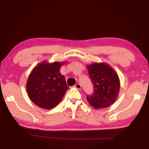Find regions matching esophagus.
Here are the masks:
<instances>
[{
  "label": "esophagus",
  "mask_w": 149,
  "mask_h": 149,
  "mask_svg": "<svg viewBox=\"0 0 149 149\" xmlns=\"http://www.w3.org/2000/svg\"><path fill=\"white\" fill-rule=\"evenodd\" d=\"M75 88H76V89H79V90L81 89V84H77L76 85H75Z\"/></svg>",
  "instance_id": "1"
}]
</instances>
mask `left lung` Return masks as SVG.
Returning <instances> with one entry per match:
<instances>
[{
  "label": "left lung",
  "mask_w": 149,
  "mask_h": 149,
  "mask_svg": "<svg viewBox=\"0 0 149 149\" xmlns=\"http://www.w3.org/2000/svg\"><path fill=\"white\" fill-rule=\"evenodd\" d=\"M94 87V93L87 96L89 104L96 109L109 107L116 100L120 81L116 72L106 62H95L87 65Z\"/></svg>",
  "instance_id": "8db88e82"
}]
</instances>
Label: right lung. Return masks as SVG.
Masks as SVG:
<instances>
[{"label": "right lung", "mask_w": 149, "mask_h": 149, "mask_svg": "<svg viewBox=\"0 0 149 149\" xmlns=\"http://www.w3.org/2000/svg\"><path fill=\"white\" fill-rule=\"evenodd\" d=\"M64 62L49 63L47 60L37 64L29 75L26 90L29 99L43 109H52L61 101L68 87L60 69Z\"/></svg>", "instance_id": "right-lung-1"}]
</instances>
